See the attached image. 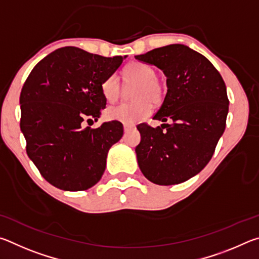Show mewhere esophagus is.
Here are the masks:
<instances>
[{
    "label": "esophagus",
    "instance_id": "34e87169",
    "mask_svg": "<svg viewBox=\"0 0 259 259\" xmlns=\"http://www.w3.org/2000/svg\"><path fill=\"white\" fill-rule=\"evenodd\" d=\"M123 128H124V133H129L130 130H133L135 128V125L134 124H124Z\"/></svg>",
    "mask_w": 259,
    "mask_h": 259
}]
</instances>
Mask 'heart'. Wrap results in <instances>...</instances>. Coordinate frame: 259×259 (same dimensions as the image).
I'll list each match as a JSON object with an SVG mask.
<instances>
[{"mask_svg":"<svg viewBox=\"0 0 259 259\" xmlns=\"http://www.w3.org/2000/svg\"><path fill=\"white\" fill-rule=\"evenodd\" d=\"M123 77L126 83H138L134 99L137 102L131 104H119L107 108L108 120L117 121L124 124H134L150 115L151 103L160 104L164 97V88L157 80V73L151 65L134 61L123 69ZM102 93L105 99L114 103L120 97L121 84L115 74L107 76L102 83Z\"/></svg>","mask_w":259,"mask_h":259,"instance_id":"1","label":"heart"}]
</instances>
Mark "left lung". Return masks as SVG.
<instances>
[{"instance_id":"obj_1","label":"left lung","mask_w":259,"mask_h":259,"mask_svg":"<svg viewBox=\"0 0 259 259\" xmlns=\"http://www.w3.org/2000/svg\"><path fill=\"white\" fill-rule=\"evenodd\" d=\"M136 59L163 71L168 90L153 119L170 122L156 128L137 125L139 168L157 185L186 182L208 164L225 130V82L203 55L184 45L157 48Z\"/></svg>"}]
</instances>
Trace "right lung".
Returning a JSON list of instances; mask_svg holds the SVG:
<instances>
[{
    "label": "right lung",
    "instance_id": "obj_1",
    "mask_svg": "<svg viewBox=\"0 0 259 259\" xmlns=\"http://www.w3.org/2000/svg\"><path fill=\"white\" fill-rule=\"evenodd\" d=\"M126 56L113 58L76 47H64L36 64L20 93V129L26 152L48 183L64 191L96 185L106 168L107 153L123 136L121 122L97 121L106 99L102 83Z\"/></svg>",
    "mask_w": 259,
    "mask_h": 259
}]
</instances>
